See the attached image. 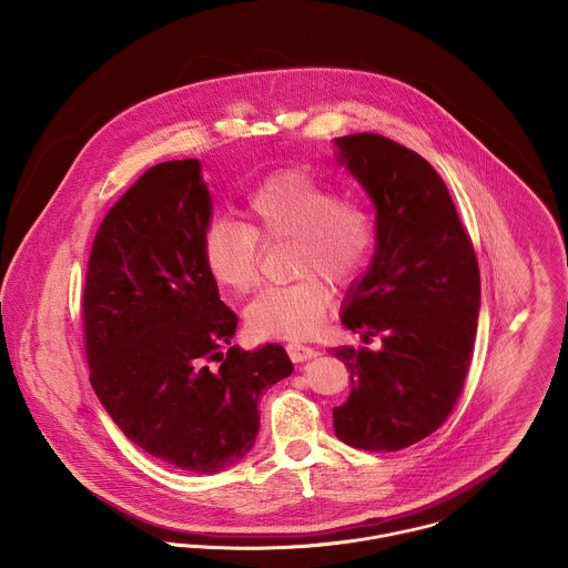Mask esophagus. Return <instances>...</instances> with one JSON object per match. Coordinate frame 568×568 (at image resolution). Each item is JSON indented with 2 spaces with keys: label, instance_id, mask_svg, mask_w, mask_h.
Returning a JSON list of instances; mask_svg holds the SVG:
<instances>
[{
  "label": "esophagus",
  "instance_id": "1",
  "mask_svg": "<svg viewBox=\"0 0 568 568\" xmlns=\"http://www.w3.org/2000/svg\"><path fill=\"white\" fill-rule=\"evenodd\" d=\"M286 352H288V356H291L293 363H304V361L317 356V349H315V347L304 345V343H297V341H295V343H288V345H286Z\"/></svg>",
  "mask_w": 568,
  "mask_h": 568
}]
</instances>
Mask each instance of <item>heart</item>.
Instances as JSON below:
<instances>
[{
    "label": "heart",
    "instance_id": "b5f03b06",
    "mask_svg": "<svg viewBox=\"0 0 568 568\" xmlns=\"http://www.w3.org/2000/svg\"><path fill=\"white\" fill-rule=\"evenodd\" d=\"M260 243H291V271L300 277L248 304V329L262 338H308L332 302L318 275L343 286L363 271L376 243L374 214L365 201L336 196L313 174L275 172L246 194L243 223L214 219L203 230V264L221 291L243 297L255 288Z\"/></svg>",
    "mask_w": 568,
    "mask_h": 568
}]
</instances>
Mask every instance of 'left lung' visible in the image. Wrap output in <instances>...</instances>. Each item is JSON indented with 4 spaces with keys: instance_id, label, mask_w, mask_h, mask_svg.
I'll use <instances>...</instances> for the list:
<instances>
[{
    "instance_id": "1",
    "label": "left lung",
    "mask_w": 568,
    "mask_h": 568,
    "mask_svg": "<svg viewBox=\"0 0 568 568\" xmlns=\"http://www.w3.org/2000/svg\"><path fill=\"white\" fill-rule=\"evenodd\" d=\"M334 142L376 205V253L349 286L341 324L383 341L376 352L332 349L352 383L334 433L354 448L394 453L437 430L459 400L479 322V262L424 158L376 133Z\"/></svg>"
}]
</instances>
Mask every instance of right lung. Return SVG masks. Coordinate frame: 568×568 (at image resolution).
I'll use <instances>...</instances> for the list:
<instances>
[{
	"label": "right lung",
	"instance_id": "add662e5",
	"mask_svg": "<svg viewBox=\"0 0 568 568\" xmlns=\"http://www.w3.org/2000/svg\"><path fill=\"white\" fill-rule=\"evenodd\" d=\"M210 216L199 160L149 168L100 223L82 288L95 396L135 446L196 475L243 459L260 396L293 374L277 343L232 345L239 317L201 255Z\"/></svg>",
	"mask_w": 568,
	"mask_h": 568
}]
</instances>
